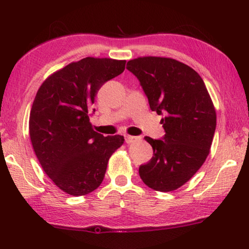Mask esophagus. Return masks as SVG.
<instances>
[{"label": "esophagus", "mask_w": 249, "mask_h": 249, "mask_svg": "<svg viewBox=\"0 0 249 249\" xmlns=\"http://www.w3.org/2000/svg\"><path fill=\"white\" fill-rule=\"evenodd\" d=\"M141 140H142V138L140 136H130V135H125L126 144H133V142H138Z\"/></svg>", "instance_id": "obj_1"}]
</instances>
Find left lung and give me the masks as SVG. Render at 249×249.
Returning <instances> with one entry per match:
<instances>
[{
    "label": "left lung",
    "instance_id": "left-lung-1",
    "mask_svg": "<svg viewBox=\"0 0 249 249\" xmlns=\"http://www.w3.org/2000/svg\"><path fill=\"white\" fill-rule=\"evenodd\" d=\"M140 80L151 111L165 114L162 140L145 137L154 149L140 167L146 185L156 191L177 190L188 182L210 154L216 112L200 74L191 67L166 57H138L126 67Z\"/></svg>",
    "mask_w": 249,
    "mask_h": 249
}]
</instances>
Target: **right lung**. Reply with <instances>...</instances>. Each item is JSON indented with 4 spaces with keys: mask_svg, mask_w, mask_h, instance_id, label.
I'll use <instances>...</instances> for the list:
<instances>
[{
    "mask_svg": "<svg viewBox=\"0 0 249 249\" xmlns=\"http://www.w3.org/2000/svg\"><path fill=\"white\" fill-rule=\"evenodd\" d=\"M126 60L87 57L50 74L37 91L29 116V136L41 168L73 196L102 183L108 159L123 145L121 135L104 137L92 128L94 96L125 69Z\"/></svg>",
    "mask_w": 249,
    "mask_h": 249,
    "instance_id": "add662e5",
    "label": "right lung"
}]
</instances>
